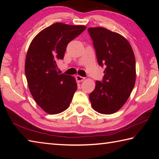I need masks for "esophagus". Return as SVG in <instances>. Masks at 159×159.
I'll list each match as a JSON object with an SVG mask.
<instances>
[{
  "instance_id": "obj_1",
  "label": "esophagus",
  "mask_w": 159,
  "mask_h": 159,
  "mask_svg": "<svg viewBox=\"0 0 159 159\" xmlns=\"http://www.w3.org/2000/svg\"><path fill=\"white\" fill-rule=\"evenodd\" d=\"M76 79L77 80V81L81 82V81H83V80L85 79V78L83 77V76H79V75H77V76H76Z\"/></svg>"
}]
</instances>
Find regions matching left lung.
<instances>
[{
  "label": "left lung",
  "instance_id": "1",
  "mask_svg": "<svg viewBox=\"0 0 159 159\" xmlns=\"http://www.w3.org/2000/svg\"><path fill=\"white\" fill-rule=\"evenodd\" d=\"M99 66L105 67L102 81L97 80L89 98L93 109L103 114L118 111L133 90L136 79L135 58L121 35L103 27L88 28Z\"/></svg>",
  "mask_w": 159,
  "mask_h": 159
}]
</instances>
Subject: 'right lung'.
I'll use <instances>...</instances> for the list:
<instances>
[{
    "mask_svg": "<svg viewBox=\"0 0 159 159\" xmlns=\"http://www.w3.org/2000/svg\"><path fill=\"white\" fill-rule=\"evenodd\" d=\"M85 29L55 23L38 34L29 45L25 61L29 88L38 105L48 114L65 111L77 90L74 77L57 73V61L63 60L69 43Z\"/></svg>",
    "mask_w": 159,
    "mask_h": 159,
    "instance_id": "obj_1",
    "label": "right lung"
}]
</instances>
